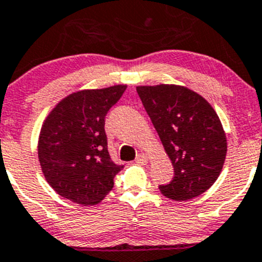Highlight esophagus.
Here are the masks:
<instances>
[{
    "mask_svg": "<svg viewBox=\"0 0 262 262\" xmlns=\"http://www.w3.org/2000/svg\"><path fill=\"white\" fill-rule=\"evenodd\" d=\"M147 161H148V156L146 155V154H139V155H137L136 163H138V164L145 165L147 164Z\"/></svg>",
    "mask_w": 262,
    "mask_h": 262,
    "instance_id": "obj_1",
    "label": "esophagus"
}]
</instances>
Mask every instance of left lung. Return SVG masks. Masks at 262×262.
Returning a JSON list of instances; mask_svg holds the SVG:
<instances>
[{
    "instance_id": "obj_1",
    "label": "left lung",
    "mask_w": 262,
    "mask_h": 262,
    "mask_svg": "<svg viewBox=\"0 0 262 262\" xmlns=\"http://www.w3.org/2000/svg\"><path fill=\"white\" fill-rule=\"evenodd\" d=\"M141 101L174 168V177L160 185L173 200L199 196L216 182L227 143L213 107L202 95L180 85L137 86Z\"/></svg>"
}]
</instances>
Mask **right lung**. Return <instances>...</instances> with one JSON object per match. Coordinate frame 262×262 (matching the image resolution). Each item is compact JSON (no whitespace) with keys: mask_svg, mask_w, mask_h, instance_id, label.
Here are the masks:
<instances>
[{"mask_svg":"<svg viewBox=\"0 0 262 262\" xmlns=\"http://www.w3.org/2000/svg\"><path fill=\"white\" fill-rule=\"evenodd\" d=\"M126 85L80 90L54 107L42 124L38 160L43 176L60 196L81 205L103 200L124 165L107 148L104 119Z\"/></svg>","mask_w":262,"mask_h":262,"instance_id":"add662e5","label":"right lung"}]
</instances>
